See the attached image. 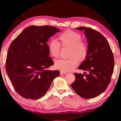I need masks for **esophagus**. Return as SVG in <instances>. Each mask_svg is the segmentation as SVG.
Returning <instances> with one entry per match:
<instances>
[{
    "mask_svg": "<svg viewBox=\"0 0 121 121\" xmlns=\"http://www.w3.org/2000/svg\"><path fill=\"white\" fill-rule=\"evenodd\" d=\"M60 74H66V73L65 72H63V71H61L60 72Z\"/></svg>",
    "mask_w": 121,
    "mask_h": 121,
    "instance_id": "obj_1",
    "label": "esophagus"
}]
</instances>
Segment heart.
Here are the masks:
<instances>
[{"mask_svg": "<svg viewBox=\"0 0 121 121\" xmlns=\"http://www.w3.org/2000/svg\"><path fill=\"white\" fill-rule=\"evenodd\" d=\"M60 44L56 40H51L48 43V50L53 58H57L59 56L60 45L70 47L67 59H60L55 62V67L63 72L72 71L78 65V60H84L88 53L87 45L82 40V36L75 32L67 30L58 36Z\"/></svg>", "mask_w": 121, "mask_h": 121, "instance_id": "b5f03b06", "label": "heart"}]
</instances>
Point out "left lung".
Segmentation results:
<instances>
[{
	"mask_svg": "<svg viewBox=\"0 0 121 121\" xmlns=\"http://www.w3.org/2000/svg\"><path fill=\"white\" fill-rule=\"evenodd\" d=\"M76 29L84 30L88 43L87 56L78 67L87 73H74L75 80L71 87L83 98H93L106 91L110 83L114 67L113 55L101 33L86 27Z\"/></svg>",
	"mask_w": 121,
	"mask_h": 121,
	"instance_id": "obj_1",
	"label": "left lung"
}]
</instances>
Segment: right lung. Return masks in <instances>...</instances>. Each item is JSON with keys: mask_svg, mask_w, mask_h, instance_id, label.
<instances>
[{"mask_svg": "<svg viewBox=\"0 0 121 121\" xmlns=\"http://www.w3.org/2000/svg\"><path fill=\"white\" fill-rule=\"evenodd\" d=\"M60 30L51 26H30L10 45L6 70L14 88L20 96L36 100L43 96L58 70H47L54 65L47 43Z\"/></svg>", "mask_w": 121, "mask_h": 121, "instance_id": "right-lung-1", "label": "right lung"}]
</instances>
